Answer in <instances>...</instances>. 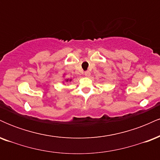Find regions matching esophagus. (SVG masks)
Returning <instances> with one entry per match:
<instances>
[{"label":"esophagus","mask_w":160,"mask_h":160,"mask_svg":"<svg viewBox=\"0 0 160 160\" xmlns=\"http://www.w3.org/2000/svg\"><path fill=\"white\" fill-rule=\"evenodd\" d=\"M84 75H85L86 77H89V75H90V72H89V71H86L84 72Z\"/></svg>","instance_id":"34e87169"}]
</instances>
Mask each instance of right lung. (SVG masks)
<instances>
[{
    "mask_svg": "<svg viewBox=\"0 0 160 160\" xmlns=\"http://www.w3.org/2000/svg\"><path fill=\"white\" fill-rule=\"evenodd\" d=\"M66 82H68V81H71V80H68V79H67V80H65Z\"/></svg>",
    "mask_w": 160,
    "mask_h": 160,
    "instance_id": "obj_1",
    "label": "right lung"
}]
</instances>
